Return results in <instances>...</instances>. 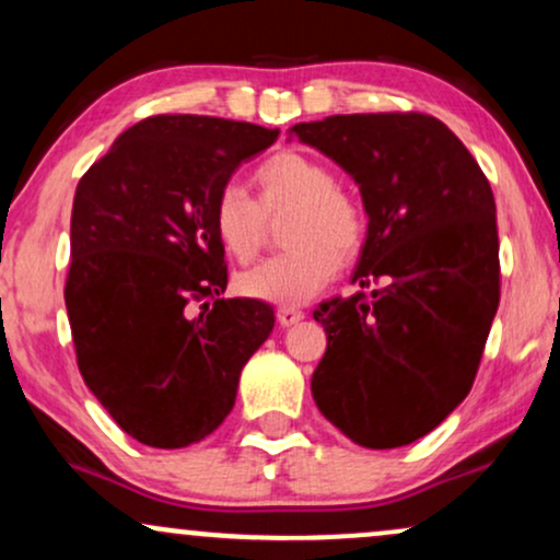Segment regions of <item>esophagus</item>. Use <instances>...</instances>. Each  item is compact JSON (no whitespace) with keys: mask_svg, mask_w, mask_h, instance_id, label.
I'll return each instance as SVG.
<instances>
[{"mask_svg":"<svg viewBox=\"0 0 560 560\" xmlns=\"http://www.w3.org/2000/svg\"><path fill=\"white\" fill-rule=\"evenodd\" d=\"M302 318H305V311H300V307L281 305L279 311H276V320H279V326H294L300 324Z\"/></svg>","mask_w":560,"mask_h":560,"instance_id":"1","label":"esophagus"}]
</instances>
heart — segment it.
<instances>
[{
	"label": "heart",
	"instance_id": "1",
	"mask_svg": "<svg viewBox=\"0 0 560 560\" xmlns=\"http://www.w3.org/2000/svg\"><path fill=\"white\" fill-rule=\"evenodd\" d=\"M260 199L240 184H223L213 199V234L229 258L247 262L262 240V213L292 208L287 253L266 258L236 276V292L249 300L294 305L311 300L352 262L369 240V213L361 199L337 186L329 165L302 152H276L255 168Z\"/></svg>",
	"mask_w": 560,
	"mask_h": 560
}]
</instances>
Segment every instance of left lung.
<instances>
[{"instance_id": "8db88e82", "label": "left lung", "mask_w": 560, "mask_h": 560, "mask_svg": "<svg viewBox=\"0 0 560 560\" xmlns=\"http://www.w3.org/2000/svg\"><path fill=\"white\" fill-rule=\"evenodd\" d=\"M292 131L361 186L369 240L352 284H378L313 311L329 339L313 400L358 445H410L464 402L498 313L490 182L432 115H329Z\"/></svg>"}]
</instances>
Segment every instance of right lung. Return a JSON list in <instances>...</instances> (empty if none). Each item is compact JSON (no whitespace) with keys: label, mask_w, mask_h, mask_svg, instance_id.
Returning <instances> with one entry per match:
<instances>
[{"label":"right lung","mask_w":560,"mask_h":560,"mask_svg":"<svg viewBox=\"0 0 560 560\" xmlns=\"http://www.w3.org/2000/svg\"><path fill=\"white\" fill-rule=\"evenodd\" d=\"M276 139L279 128L242 120L152 115L79 182L66 281L75 361L141 445L189 447L215 432L273 329L271 305L221 298L229 271L210 213L231 173Z\"/></svg>","instance_id":"obj_1"}]
</instances>
